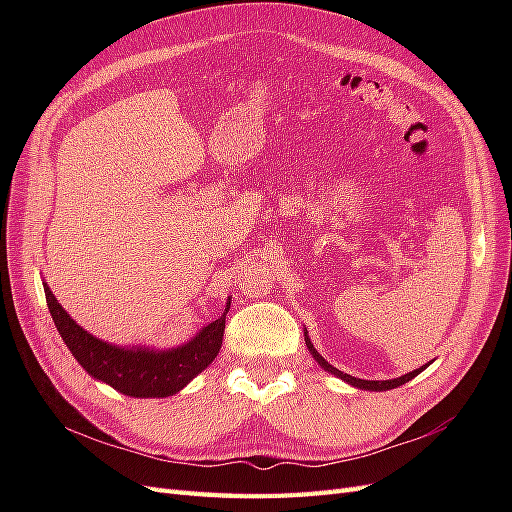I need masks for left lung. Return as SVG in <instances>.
<instances>
[{
  "label": "left lung",
  "instance_id": "8db88e82",
  "mask_svg": "<svg viewBox=\"0 0 512 512\" xmlns=\"http://www.w3.org/2000/svg\"><path fill=\"white\" fill-rule=\"evenodd\" d=\"M305 342H307V348H309V352H312V356L314 359L327 369V371H331V374H335V376H339L342 380H346V382H350V384H354V386H359V389H365V391H389V389H397V386H401V384H406V382H410L414 376H418L421 374V371L429 365H425V367H418V369H414V371H410V374H406V376H401V378H395V380H361V378H354V376H348V374H344V371H339V369H335L331 363H327L322 359V356L318 354V350L312 346V342H309V337L305 335Z\"/></svg>",
  "mask_w": 512,
  "mask_h": 512
}]
</instances>
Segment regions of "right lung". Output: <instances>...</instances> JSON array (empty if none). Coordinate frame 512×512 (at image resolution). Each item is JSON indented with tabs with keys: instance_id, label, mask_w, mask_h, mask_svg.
<instances>
[{
	"instance_id": "1",
	"label": "right lung",
	"mask_w": 512,
	"mask_h": 512,
	"mask_svg": "<svg viewBox=\"0 0 512 512\" xmlns=\"http://www.w3.org/2000/svg\"><path fill=\"white\" fill-rule=\"evenodd\" d=\"M46 305L53 316L55 327L70 348L72 356L83 365L89 376L111 384L123 395L130 397H168L181 391L194 376H198L215 356H218L226 327L224 316L213 320L200 331L190 344L175 350H143V348H117L98 337L89 335L76 324L64 307L57 303L49 286L44 284Z\"/></svg>"
}]
</instances>
